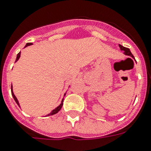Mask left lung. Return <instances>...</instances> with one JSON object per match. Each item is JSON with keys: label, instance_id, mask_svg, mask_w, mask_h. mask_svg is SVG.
<instances>
[{"label": "left lung", "instance_id": "8db88e82", "mask_svg": "<svg viewBox=\"0 0 151 151\" xmlns=\"http://www.w3.org/2000/svg\"><path fill=\"white\" fill-rule=\"evenodd\" d=\"M119 47H120V49L122 50H124V54H126V55H129V56H131L132 57H133L134 58V56L132 55V54L131 53L130 50H129V48H127V47H125L122 46V45H119Z\"/></svg>", "mask_w": 151, "mask_h": 151}]
</instances>
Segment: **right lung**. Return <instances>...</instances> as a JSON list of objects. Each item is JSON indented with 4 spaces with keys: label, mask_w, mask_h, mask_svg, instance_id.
<instances>
[{
    "label": "right lung",
    "mask_w": 151,
    "mask_h": 151,
    "mask_svg": "<svg viewBox=\"0 0 151 151\" xmlns=\"http://www.w3.org/2000/svg\"><path fill=\"white\" fill-rule=\"evenodd\" d=\"M32 45V43H27V44H26V47L29 46V45ZM19 57H20V52H19V54H17V59H16V61L18 60L19 58ZM11 93H12V95H13V99L15 100V101H16V102H17V104L19 105V102H18V101H17V97H16V96L14 95V94H13V89H12V86H11ZM63 101H62V103H61V104H60V105L59 106H57V107L56 108L55 110H53V111H52L50 113H49V114H48V115H47V116L54 115V114H56V113H58V112H59L60 110L61 107H62V106H63Z\"/></svg>",
    "instance_id": "right-lung-1"
}]
</instances>
